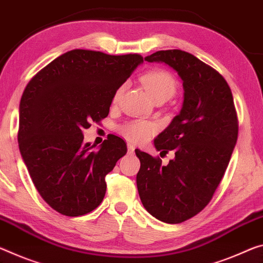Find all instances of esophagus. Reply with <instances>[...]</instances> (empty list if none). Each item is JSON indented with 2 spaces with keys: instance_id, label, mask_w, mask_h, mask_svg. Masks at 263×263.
<instances>
[{
  "instance_id": "1",
  "label": "esophagus",
  "mask_w": 263,
  "mask_h": 263,
  "mask_svg": "<svg viewBox=\"0 0 263 263\" xmlns=\"http://www.w3.org/2000/svg\"><path fill=\"white\" fill-rule=\"evenodd\" d=\"M135 146H133V145L132 144H130V143H128L127 144V153L128 154H133V153H135Z\"/></svg>"
}]
</instances>
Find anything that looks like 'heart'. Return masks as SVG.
<instances>
[{
  "label": "heart",
  "mask_w": 263,
  "mask_h": 263,
  "mask_svg": "<svg viewBox=\"0 0 263 263\" xmlns=\"http://www.w3.org/2000/svg\"><path fill=\"white\" fill-rule=\"evenodd\" d=\"M141 82H143L145 89L147 90L153 101L158 98H164L167 101V99L173 97L177 91V83L174 78L164 70H152V71L146 72L141 77ZM124 86L125 85H122L117 89L114 96V102L118 101L124 90ZM156 130V125L148 122H143V120H133V122L124 124L120 127V132L127 139L136 141V143L147 140Z\"/></svg>",
  "instance_id": "1"
}]
</instances>
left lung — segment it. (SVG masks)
Listing matches in <instances>:
<instances>
[{
	"label": "left lung",
	"instance_id": "1",
	"mask_svg": "<svg viewBox=\"0 0 263 263\" xmlns=\"http://www.w3.org/2000/svg\"><path fill=\"white\" fill-rule=\"evenodd\" d=\"M168 65L184 87L179 115L154 139L157 151L174 149L167 166L136 149L140 160L137 189L149 214L180 223L207 206L223 177L237 140L232 91L218 71L182 50H161L145 57Z\"/></svg>",
	"mask_w": 263,
	"mask_h": 263
}]
</instances>
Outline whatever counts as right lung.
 Here are the masks:
<instances>
[{"instance_id": "1", "label": "right lung", "mask_w": 263, "mask_h": 263, "mask_svg": "<svg viewBox=\"0 0 263 263\" xmlns=\"http://www.w3.org/2000/svg\"><path fill=\"white\" fill-rule=\"evenodd\" d=\"M143 57L74 49L28 83L20 103L18 146L41 197L58 213L79 216L103 201L106 174L126 154L111 136L93 151L83 130L109 115L115 92Z\"/></svg>"}]
</instances>
